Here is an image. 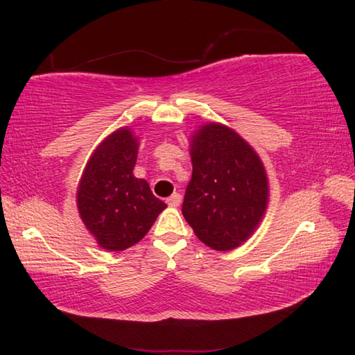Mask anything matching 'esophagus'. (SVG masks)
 I'll return each instance as SVG.
<instances>
[{
	"mask_svg": "<svg viewBox=\"0 0 355 355\" xmlns=\"http://www.w3.org/2000/svg\"><path fill=\"white\" fill-rule=\"evenodd\" d=\"M167 205L171 207H178L180 203H182V196L178 194V192H173V194L171 197H167Z\"/></svg>",
	"mask_w": 355,
	"mask_h": 355,
	"instance_id": "obj_1",
	"label": "esophagus"
}]
</instances>
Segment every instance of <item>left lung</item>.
Segmentation results:
<instances>
[{"mask_svg":"<svg viewBox=\"0 0 355 355\" xmlns=\"http://www.w3.org/2000/svg\"><path fill=\"white\" fill-rule=\"evenodd\" d=\"M192 177L183 216L196 236L214 250H232L263 218L268 180L260 158L241 136L219 123L192 137Z\"/></svg>","mask_w":355,"mask_h":355,"instance_id":"left-lung-1","label":"left lung"}]
</instances>
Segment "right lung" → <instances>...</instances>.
Returning <instances> with one entry per match:
<instances>
[{"mask_svg":"<svg viewBox=\"0 0 355 355\" xmlns=\"http://www.w3.org/2000/svg\"><path fill=\"white\" fill-rule=\"evenodd\" d=\"M137 139L119 130L101 142L84 169L78 209L87 230L107 250H125L147 235L166 203L133 175Z\"/></svg>","mask_w":355,"mask_h":355,"instance_id":"right-lung-1","label":"right lung"}]
</instances>
